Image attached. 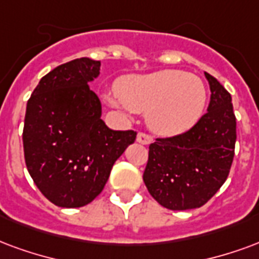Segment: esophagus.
Listing matches in <instances>:
<instances>
[{
    "label": "esophagus",
    "instance_id": "esophagus-1",
    "mask_svg": "<svg viewBox=\"0 0 259 259\" xmlns=\"http://www.w3.org/2000/svg\"><path fill=\"white\" fill-rule=\"evenodd\" d=\"M154 141V137L151 135H148V133H139L137 135V143H140V144H144V145H148L151 144Z\"/></svg>",
    "mask_w": 259,
    "mask_h": 259
}]
</instances>
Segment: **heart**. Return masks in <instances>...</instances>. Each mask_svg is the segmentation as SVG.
Masks as SVG:
<instances>
[{
    "label": "heart",
    "instance_id": "heart-1",
    "mask_svg": "<svg viewBox=\"0 0 259 259\" xmlns=\"http://www.w3.org/2000/svg\"><path fill=\"white\" fill-rule=\"evenodd\" d=\"M115 105L147 114L149 127L163 136L191 129L203 115L207 89L195 74L181 70H162L144 75L123 76L116 83Z\"/></svg>",
    "mask_w": 259,
    "mask_h": 259
}]
</instances>
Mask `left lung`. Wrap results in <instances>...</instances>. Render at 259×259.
Segmentation results:
<instances>
[{"instance_id": "1", "label": "left lung", "mask_w": 259, "mask_h": 259, "mask_svg": "<svg viewBox=\"0 0 259 259\" xmlns=\"http://www.w3.org/2000/svg\"><path fill=\"white\" fill-rule=\"evenodd\" d=\"M207 112L185 133L149 145L143 180L151 196L168 210L202 207L228 178L235 156L236 116L229 92L204 72Z\"/></svg>"}]
</instances>
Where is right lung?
I'll return each instance as SVG.
<instances>
[{
	"instance_id": "right-lung-1",
	"label": "right lung",
	"mask_w": 259,
	"mask_h": 259,
	"mask_svg": "<svg viewBox=\"0 0 259 259\" xmlns=\"http://www.w3.org/2000/svg\"><path fill=\"white\" fill-rule=\"evenodd\" d=\"M100 61L75 59L52 70L27 101L23 148L32 181L59 207L86 206L104 189L115 160L133 144L135 130H111L88 82Z\"/></svg>"
}]
</instances>
